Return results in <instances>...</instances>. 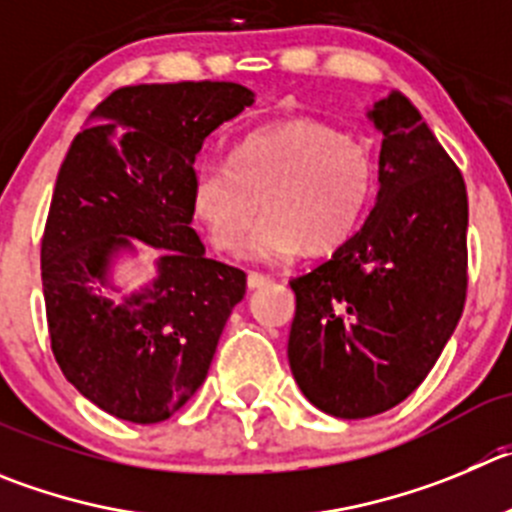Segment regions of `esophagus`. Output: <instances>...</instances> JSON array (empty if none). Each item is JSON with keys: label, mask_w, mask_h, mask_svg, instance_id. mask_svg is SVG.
<instances>
[{"label": "esophagus", "mask_w": 512, "mask_h": 512, "mask_svg": "<svg viewBox=\"0 0 512 512\" xmlns=\"http://www.w3.org/2000/svg\"><path fill=\"white\" fill-rule=\"evenodd\" d=\"M272 280L267 278V275H260V272H250V275H247V288L250 290H260V288H265V285H270Z\"/></svg>", "instance_id": "esophagus-1"}]
</instances>
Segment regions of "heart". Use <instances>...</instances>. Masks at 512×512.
<instances>
[{"instance_id":"1","label":"heart","mask_w":512,"mask_h":512,"mask_svg":"<svg viewBox=\"0 0 512 512\" xmlns=\"http://www.w3.org/2000/svg\"><path fill=\"white\" fill-rule=\"evenodd\" d=\"M374 189V151L361 138L295 118L242 138L232 164H199L191 209L214 247L237 252L262 201L268 217L242 252L247 260L285 262L303 250L318 257L346 245Z\"/></svg>"}]
</instances>
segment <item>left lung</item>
I'll list each match as a JSON object with an SVG mask.
<instances>
[{
	"label": "left lung",
	"mask_w": 512,
	"mask_h": 512,
	"mask_svg": "<svg viewBox=\"0 0 512 512\" xmlns=\"http://www.w3.org/2000/svg\"><path fill=\"white\" fill-rule=\"evenodd\" d=\"M366 116L384 136L374 207L331 260L290 280V371L305 399L338 419L407 399L455 333L467 290L460 169L399 90Z\"/></svg>",
	"instance_id": "left-lung-1"
}]
</instances>
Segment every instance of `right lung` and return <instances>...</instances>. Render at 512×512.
Listing matches in <instances>:
<instances>
[{
  "label": "right lung",
  "instance_id": "add662e5",
  "mask_svg": "<svg viewBox=\"0 0 512 512\" xmlns=\"http://www.w3.org/2000/svg\"><path fill=\"white\" fill-rule=\"evenodd\" d=\"M252 103L237 83L121 88L62 161L42 237L52 353L65 379L113 417L156 424L179 412L245 298V272L209 260L191 229V174L204 138ZM136 241L162 252L155 278L128 291L115 267L137 256Z\"/></svg>",
  "mask_w": 512,
  "mask_h": 512
}]
</instances>
